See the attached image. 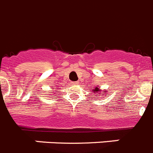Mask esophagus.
Wrapping results in <instances>:
<instances>
[{
    "instance_id": "34e87169",
    "label": "esophagus",
    "mask_w": 153,
    "mask_h": 153,
    "mask_svg": "<svg viewBox=\"0 0 153 153\" xmlns=\"http://www.w3.org/2000/svg\"><path fill=\"white\" fill-rule=\"evenodd\" d=\"M71 84H72V85H77V84H79V82L74 81V82H72Z\"/></svg>"
}]
</instances>
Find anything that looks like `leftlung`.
<instances>
[{
	"mask_svg": "<svg viewBox=\"0 0 153 153\" xmlns=\"http://www.w3.org/2000/svg\"><path fill=\"white\" fill-rule=\"evenodd\" d=\"M93 91H94V93H95V94H97L98 95L99 94L98 92H99V91H100V90L99 89L98 87H95V89H93ZM103 92L105 93L106 91H103Z\"/></svg>",
	"mask_w": 153,
	"mask_h": 153,
	"instance_id": "obj_1",
	"label": "left lung"
}]
</instances>
